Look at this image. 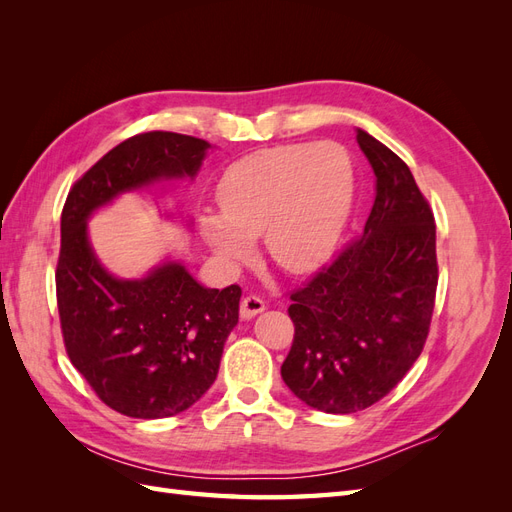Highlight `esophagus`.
Masks as SVG:
<instances>
[{
  "instance_id": "esophagus-1",
  "label": "esophagus",
  "mask_w": 512,
  "mask_h": 512,
  "mask_svg": "<svg viewBox=\"0 0 512 512\" xmlns=\"http://www.w3.org/2000/svg\"><path fill=\"white\" fill-rule=\"evenodd\" d=\"M260 312H265V303H262V299L254 297V294H250V297H245V299L241 301L239 314H241L243 320H250V318L258 316Z\"/></svg>"
}]
</instances>
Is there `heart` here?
I'll return each mask as SVG.
<instances>
[{"mask_svg": "<svg viewBox=\"0 0 512 512\" xmlns=\"http://www.w3.org/2000/svg\"><path fill=\"white\" fill-rule=\"evenodd\" d=\"M354 173L335 143L258 149L232 162L218 181L220 213H203L198 230L226 267H241L262 237L284 271L318 269L342 237L352 209Z\"/></svg>", "mask_w": 512, "mask_h": 512, "instance_id": "1", "label": "heart"}]
</instances>
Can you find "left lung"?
I'll return each mask as SVG.
<instances>
[{
    "instance_id": "left-lung-1",
    "label": "left lung",
    "mask_w": 512,
    "mask_h": 512,
    "mask_svg": "<svg viewBox=\"0 0 512 512\" xmlns=\"http://www.w3.org/2000/svg\"><path fill=\"white\" fill-rule=\"evenodd\" d=\"M376 175L361 239L292 292L294 342L282 378L327 414L374 406L421 354L438 288L436 224L408 164L356 128Z\"/></svg>"
}]
</instances>
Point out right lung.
Here are the masks:
<instances>
[{"instance_id": "1", "label": "right lung", "mask_w": 512, "mask_h": 512, "mask_svg": "<svg viewBox=\"0 0 512 512\" xmlns=\"http://www.w3.org/2000/svg\"><path fill=\"white\" fill-rule=\"evenodd\" d=\"M209 149L177 132L132 136L74 183L61 213L55 282L68 356L108 408L132 418L175 416L209 391L241 288H207L175 256L143 277H117L91 245L89 220L123 194L194 181ZM181 224L192 226L183 215Z\"/></svg>"}]
</instances>
